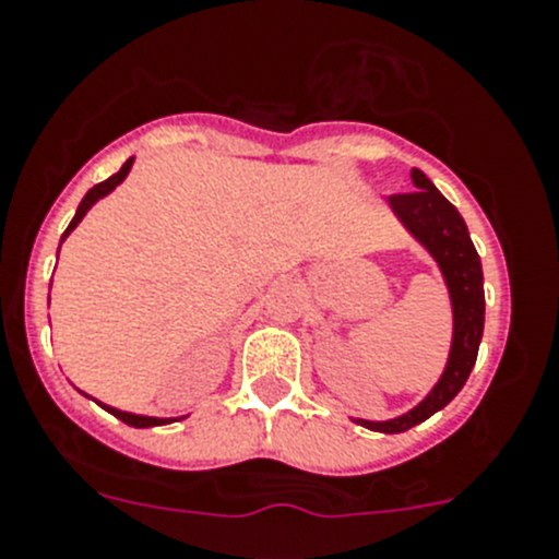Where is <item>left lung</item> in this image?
Listing matches in <instances>:
<instances>
[{
	"label": "left lung",
	"mask_w": 559,
	"mask_h": 559,
	"mask_svg": "<svg viewBox=\"0 0 559 559\" xmlns=\"http://www.w3.org/2000/svg\"><path fill=\"white\" fill-rule=\"evenodd\" d=\"M412 182H415V191L393 193L390 207L399 215L401 224L424 242L426 251L437 259L442 275H445L453 302V344L440 382L415 409L393 417V420H384V424L357 420L366 429L384 431V435H399V431L424 424L435 412L451 404L469 379V371L478 360L480 335H484V270H480L478 251L469 240L467 224L424 171L412 169Z\"/></svg>",
	"instance_id": "8db88e82"
}]
</instances>
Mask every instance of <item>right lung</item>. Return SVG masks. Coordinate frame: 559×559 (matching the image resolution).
<instances>
[{
    "label": "right lung",
    "instance_id": "obj_1",
    "mask_svg": "<svg viewBox=\"0 0 559 559\" xmlns=\"http://www.w3.org/2000/svg\"><path fill=\"white\" fill-rule=\"evenodd\" d=\"M130 166H133V158L130 160H124L122 164V169L117 171V175H111L108 177V180H103V182H97L95 188H90V191H86V197L81 199V204H79V210H75V215H73V221H70V226L68 229H64V235H62V240L64 237L70 235V231L75 229V226L81 224V218H84L86 215V210L92 207V204L97 202V199H103L106 197V193H111L114 188L119 186V182L124 180V177H128V171H130ZM103 409L106 412H111L114 417H119V420H122V424H128V426H133V429H150V426H166V424H171L169 417H147V415H130V412H122V409H114V406H106V404H100Z\"/></svg>",
    "mask_w": 559,
    "mask_h": 559
}]
</instances>
